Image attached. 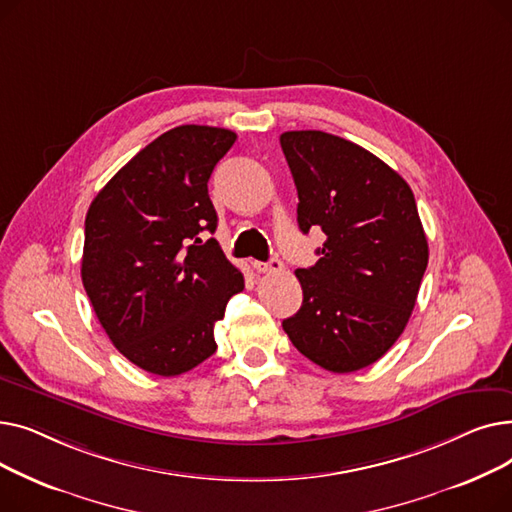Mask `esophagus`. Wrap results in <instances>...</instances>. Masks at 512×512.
<instances>
[{"label":"esophagus","instance_id":"obj_1","mask_svg":"<svg viewBox=\"0 0 512 512\" xmlns=\"http://www.w3.org/2000/svg\"><path fill=\"white\" fill-rule=\"evenodd\" d=\"M253 267L261 274H276V272L284 270V263L278 257H272L270 261H255Z\"/></svg>","mask_w":512,"mask_h":512}]
</instances>
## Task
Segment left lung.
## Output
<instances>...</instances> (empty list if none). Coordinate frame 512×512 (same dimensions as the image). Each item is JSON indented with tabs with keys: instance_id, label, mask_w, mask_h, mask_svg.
Listing matches in <instances>:
<instances>
[{
	"instance_id": "8db88e82",
	"label": "left lung",
	"mask_w": 512,
	"mask_h": 512,
	"mask_svg": "<svg viewBox=\"0 0 512 512\" xmlns=\"http://www.w3.org/2000/svg\"><path fill=\"white\" fill-rule=\"evenodd\" d=\"M299 193L297 220L328 240L299 267L303 305L282 321L309 361L351 373L384 357L405 330L427 267L411 186L380 157L321 130L280 137Z\"/></svg>"
}]
</instances>
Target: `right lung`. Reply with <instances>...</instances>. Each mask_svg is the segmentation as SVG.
I'll use <instances>...</instances> for the list:
<instances>
[{"instance_id":"obj_1","label":"right lung","mask_w":512,"mask_h":512,"mask_svg":"<svg viewBox=\"0 0 512 512\" xmlns=\"http://www.w3.org/2000/svg\"><path fill=\"white\" fill-rule=\"evenodd\" d=\"M226 128L184 124L161 134L107 182L85 220L83 286L118 351L172 378L215 353L213 326L245 278L215 238L207 193L234 145Z\"/></svg>"}]
</instances>
